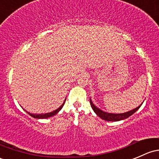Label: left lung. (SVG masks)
<instances>
[{
    "instance_id": "1",
    "label": "left lung",
    "mask_w": 159,
    "mask_h": 159,
    "mask_svg": "<svg viewBox=\"0 0 159 159\" xmlns=\"http://www.w3.org/2000/svg\"><path fill=\"white\" fill-rule=\"evenodd\" d=\"M90 105H91L92 107H93V111H95V113L100 117V118L103 119V120H107V121H119L121 120H124V119L127 118L129 116H131L132 114H134L138 109L142 105H139V107H136L135 109L126 112V113L123 114H111V113H107V112L102 111V110H100L99 108H98L92 102L91 98H90Z\"/></svg>"
}]
</instances>
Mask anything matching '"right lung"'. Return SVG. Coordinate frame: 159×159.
<instances>
[{"mask_svg": "<svg viewBox=\"0 0 159 159\" xmlns=\"http://www.w3.org/2000/svg\"><path fill=\"white\" fill-rule=\"evenodd\" d=\"M66 101V100H65ZM65 101H64V103L62 104V105H61V107H59V108H57V110H55V111H52V112H51V113H47V114H30V113H29V112H27V113H28L29 114H30V116H32V117H34V118H39V119H44V118H48V117H52V116H54V115H55V114H57V113H58V112L60 111L61 110V108H62L63 107V106H64V103H65Z\"/></svg>", "mask_w": 159, "mask_h": 159, "instance_id": "1", "label": "right lung"}]
</instances>
